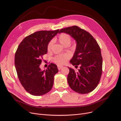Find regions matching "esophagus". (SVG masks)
Returning <instances> with one entry per match:
<instances>
[{"label":"esophagus","instance_id":"obj_1","mask_svg":"<svg viewBox=\"0 0 121 121\" xmlns=\"http://www.w3.org/2000/svg\"><path fill=\"white\" fill-rule=\"evenodd\" d=\"M63 68V66H60V65H58V69L60 70L61 69H62Z\"/></svg>","mask_w":121,"mask_h":121}]
</instances>
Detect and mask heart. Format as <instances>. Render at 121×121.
Segmentation results:
<instances>
[{"mask_svg": "<svg viewBox=\"0 0 121 121\" xmlns=\"http://www.w3.org/2000/svg\"><path fill=\"white\" fill-rule=\"evenodd\" d=\"M60 44L65 47H67L69 45L71 41V38L70 36L66 33H61L59 35L58 37L56 39ZM52 46V42L50 41L47 46L48 51H50L51 49ZM69 59V56L67 54H61L56 56L53 58V60L54 62L58 64L59 65H62L65 63L67 60Z\"/></svg>", "mask_w": 121, "mask_h": 121, "instance_id": "1", "label": "heart"}]
</instances>
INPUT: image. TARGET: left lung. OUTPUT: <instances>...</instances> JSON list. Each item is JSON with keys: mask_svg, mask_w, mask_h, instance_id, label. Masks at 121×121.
Returning <instances> with one entry per match:
<instances>
[{"mask_svg": "<svg viewBox=\"0 0 121 121\" xmlns=\"http://www.w3.org/2000/svg\"><path fill=\"white\" fill-rule=\"evenodd\" d=\"M70 35L76 41V49L70 62L78 71L68 67L67 82L70 88L80 94L94 90L102 74L103 58L100 46L93 36L77 26L61 29L60 32Z\"/></svg>", "mask_w": 121, "mask_h": 121, "instance_id": "left-lung-1", "label": "left lung"}]
</instances>
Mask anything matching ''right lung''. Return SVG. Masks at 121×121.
<instances>
[{
  "label": "right lung",
  "instance_id": "obj_1",
  "mask_svg": "<svg viewBox=\"0 0 121 121\" xmlns=\"http://www.w3.org/2000/svg\"><path fill=\"white\" fill-rule=\"evenodd\" d=\"M55 31H39L25 37L15 54V65L19 80L24 88L34 96H41L50 91L57 66L51 63L47 69L39 66L42 56L47 52L49 42L58 33Z\"/></svg>",
  "mask_w": 121,
  "mask_h": 121
}]
</instances>
